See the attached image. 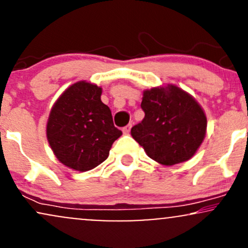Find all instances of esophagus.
I'll return each instance as SVG.
<instances>
[{
	"label": "esophagus",
	"mask_w": 248,
	"mask_h": 248,
	"mask_svg": "<svg viewBox=\"0 0 248 248\" xmlns=\"http://www.w3.org/2000/svg\"><path fill=\"white\" fill-rule=\"evenodd\" d=\"M132 126H133L132 124H128L126 127H124V128H122V132H124V134H128V133L130 132V129H132Z\"/></svg>",
	"instance_id": "34e87169"
}]
</instances>
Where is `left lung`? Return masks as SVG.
Here are the masks:
<instances>
[{"label": "left lung", "instance_id": "1", "mask_svg": "<svg viewBox=\"0 0 248 248\" xmlns=\"http://www.w3.org/2000/svg\"><path fill=\"white\" fill-rule=\"evenodd\" d=\"M141 108L144 119L130 133L150 158L173 166L195 155L207 124L195 98L175 85L154 87L143 92Z\"/></svg>", "mask_w": 248, "mask_h": 248}]
</instances>
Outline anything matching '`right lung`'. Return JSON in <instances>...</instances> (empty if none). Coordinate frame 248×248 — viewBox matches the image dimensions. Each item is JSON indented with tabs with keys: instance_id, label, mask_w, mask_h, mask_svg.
Segmentation results:
<instances>
[{
	"instance_id": "add662e5",
	"label": "right lung",
	"mask_w": 248,
	"mask_h": 248,
	"mask_svg": "<svg viewBox=\"0 0 248 248\" xmlns=\"http://www.w3.org/2000/svg\"><path fill=\"white\" fill-rule=\"evenodd\" d=\"M101 92L94 84L78 81L65 90L50 112L47 141L56 157L73 170L98 167L122 135L109 107L101 101Z\"/></svg>"
}]
</instances>
